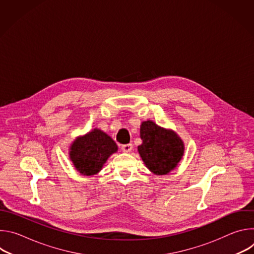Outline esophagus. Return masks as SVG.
<instances>
[{"instance_id": "esophagus-1", "label": "esophagus", "mask_w": 254, "mask_h": 254, "mask_svg": "<svg viewBox=\"0 0 254 254\" xmlns=\"http://www.w3.org/2000/svg\"><path fill=\"white\" fill-rule=\"evenodd\" d=\"M122 150H123L125 153H129V152H131V150H132V144H131V143L123 144V146H122Z\"/></svg>"}]
</instances>
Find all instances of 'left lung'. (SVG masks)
<instances>
[{
	"instance_id": "1",
	"label": "left lung",
	"mask_w": 254,
	"mask_h": 254,
	"mask_svg": "<svg viewBox=\"0 0 254 254\" xmlns=\"http://www.w3.org/2000/svg\"><path fill=\"white\" fill-rule=\"evenodd\" d=\"M139 131L142 143L137 151L143 164L155 175L169 174L184 155L183 140L174 130L152 121L142 122Z\"/></svg>"
}]
</instances>
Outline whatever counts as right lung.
Here are the masks:
<instances>
[{
  "mask_svg": "<svg viewBox=\"0 0 254 254\" xmlns=\"http://www.w3.org/2000/svg\"><path fill=\"white\" fill-rule=\"evenodd\" d=\"M117 152L115 140L102 130L94 128L71 143L69 158L81 175L92 176L97 174L107 159Z\"/></svg>",
  "mask_w": 254,
  "mask_h": 254,
  "instance_id": "right-lung-1",
  "label": "right lung"
}]
</instances>
